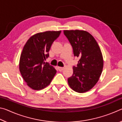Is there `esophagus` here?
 I'll return each instance as SVG.
<instances>
[{
    "label": "esophagus",
    "mask_w": 122,
    "mask_h": 122,
    "mask_svg": "<svg viewBox=\"0 0 122 122\" xmlns=\"http://www.w3.org/2000/svg\"><path fill=\"white\" fill-rule=\"evenodd\" d=\"M64 69H65V68H64V67H58V69H59V71H62Z\"/></svg>",
    "instance_id": "34e87169"
}]
</instances>
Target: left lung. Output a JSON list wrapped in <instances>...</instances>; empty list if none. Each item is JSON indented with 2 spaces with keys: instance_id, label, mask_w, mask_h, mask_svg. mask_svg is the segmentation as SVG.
Returning <instances> with one entry per match:
<instances>
[{
  "instance_id": "1",
  "label": "left lung",
  "mask_w": 122,
  "mask_h": 122,
  "mask_svg": "<svg viewBox=\"0 0 122 122\" xmlns=\"http://www.w3.org/2000/svg\"><path fill=\"white\" fill-rule=\"evenodd\" d=\"M73 49L74 55L80 58L73 74L68 78L70 87L76 92L83 93L94 87L102 74L103 59L95 39L83 30H64Z\"/></svg>"
}]
</instances>
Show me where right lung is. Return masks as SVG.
Masks as SVG:
<instances>
[{"mask_svg": "<svg viewBox=\"0 0 122 122\" xmlns=\"http://www.w3.org/2000/svg\"><path fill=\"white\" fill-rule=\"evenodd\" d=\"M61 32L46 31L36 33L27 41L20 55L19 71L29 87L39 90L51 83L56 71L45 60L53 42Z\"/></svg>", "mask_w": 122, "mask_h": 122, "instance_id": "1", "label": "right lung"}]
</instances>
